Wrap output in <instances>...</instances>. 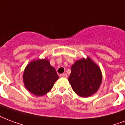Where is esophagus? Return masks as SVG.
<instances>
[{"label":"esophagus","mask_w":125,"mask_h":125,"mask_svg":"<svg viewBox=\"0 0 125 125\" xmlns=\"http://www.w3.org/2000/svg\"><path fill=\"white\" fill-rule=\"evenodd\" d=\"M60 77H61L66 78V77H67V73H62V74H61L60 75Z\"/></svg>","instance_id":"obj_1"}]
</instances>
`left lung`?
Masks as SVG:
<instances>
[{
  "label": "left lung",
  "mask_w": 125,
  "mask_h": 125,
  "mask_svg": "<svg viewBox=\"0 0 125 125\" xmlns=\"http://www.w3.org/2000/svg\"><path fill=\"white\" fill-rule=\"evenodd\" d=\"M68 79L73 91L86 98L98 91L102 83V75L98 65L89 57L76 61L71 66Z\"/></svg>",
  "instance_id": "obj_1"
}]
</instances>
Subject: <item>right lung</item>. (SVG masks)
Here are the masks:
<instances>
[{
  "mask_svg": "<svg viewBox=\"0 0 125 125\" xmlns=\"http://www.w3.org/2000/svg\"><path fill=\"white\" fill-rule=\"evenodd\" d=\"M23 79L25 88L35 96H41L52 89L59 77L45 58L29 63L25 69Z\"/></svg>",
  "mask_w": 125,
  "mask_h": 125,
  "instance_id": "1",
  "label": "right lung"
}]
</instances>
